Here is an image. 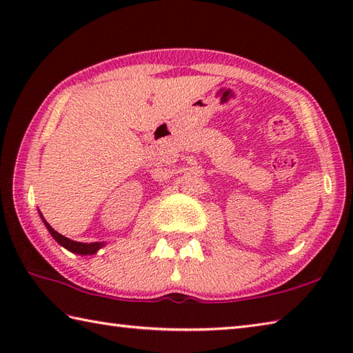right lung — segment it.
I'll return each mask as SVG.
<instances>
[{
  "mask_svg": "<svg viewBox=\"0 0 353 353\" xmlns=\"http://www.w3.org/2000/svg\"><path fill=\"white\" fill-rule=\"evenodd\" d=\"M41 219H42L45 226H47V229H48V232L51 234V236L54 238L56 241H57L59 244H61L62 247H65L66 250H70V252H72V253H77V254H94V253L99 252V250L101 249V247L104 245L103 243H89V244H88V243L72 241V239L61 235V234H59V232H56L54 229H52V228L50 226V224L43 220L42 214H41Z\"/></svg>",
  "mask_w": 353,
  "mask_h": 353,
  "instance_id": "1",
  "label": "right lung"
}]
</instances>
